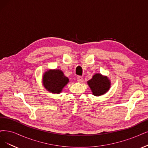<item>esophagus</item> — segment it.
<instances>
[{
    "label": "esophagus",
    "instance_id": "1",
    "mask_svg": "<svg viewBox=\"0 0 148 148\" xmlns=\"http://www.w3.org/2000/svg\"><path fill=\"white\" fill-rule=\"evenodd\" d=\"M77 82H79V83H82L83 82V78L81 77V76H79V77H77Z\"/></svg>",
    "mask_w": 148,
    "mask_h": 148
}]
</instances>
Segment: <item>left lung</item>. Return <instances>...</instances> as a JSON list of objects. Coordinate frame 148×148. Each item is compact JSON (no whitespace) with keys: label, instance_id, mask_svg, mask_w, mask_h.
I'll list each match as a JSON object with an SVG mask.
<instances>
[{"label":"left lung","instance_id":"1","mask_svg":"<svg viewBox=\"0 0 148 148\" xmlns=\"http://www.w3.org/2000/svg\"><path fill=\"white\" fill-rule=\"evenodd\" d=\"M92 94L95 96H100L106 94L111 86L110 80L107 76L100 73L95 74L91 79L87 82Z\"/></svg>","mask_w":148,"mask_h":148}]
</instances>
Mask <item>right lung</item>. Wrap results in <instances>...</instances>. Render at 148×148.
<instances>
[{
	"mask_svg": "<svg viewBox=\"0 0 148 148\" xmlns=\"http://www.w3.org/2000/svg\"><path fill=\"white\" fill-rule=\"evenodd\" d=\"M42 85L45 89L53 94H60L69 82V79L60 69H49L42 76Z\"/></svg>",
	"mask_w": 148,
	"mask_h": 148,
	"instance_id": "obj_1",
	"label": "right lung"
}]
</instances>
